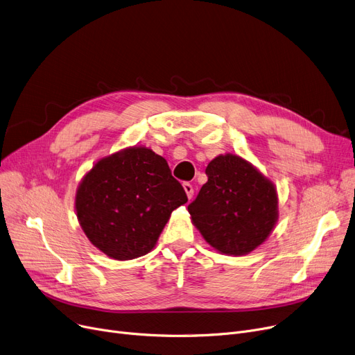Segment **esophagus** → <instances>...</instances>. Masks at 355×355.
Segmentation results:
<instances>
[{
	"mask_svg": "<svg viewBox=\"0 0 355 355\" xmlns=\"http://www.w3.org/2000/svg\"><path fill=\"white\" fill-rule=\"evenodd\" d=\"M182 187H184V191H185V194H187V197L191 200V198H193V194H194V189H193V185H191L190 182H184V184H182Z\"/></svg>",
	"mask_w": 355,
	"mask_h": 355,
	"instance_id": "34e87169",
	"label": "esophagus"
}]
</instances>
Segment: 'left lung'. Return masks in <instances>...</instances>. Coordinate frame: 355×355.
I'll list each match as a JSON object with an SVG mask.
<instances>
[{"label":"left lung","instance_id":"left-lung-1","mask_svg":"<svg viewBox=\"0 0 355 355\" xmlns=\"http://www.w3.org/2000/svg\"><path fill=\"white\" fill-rule=\"evenodd\" d=\"M207 182L189 204L194 226L216 250L241 256L260 246L277 220L275 185L237 155L216 157Z\"/></svg>","mask_w":355,"mask_h":355}]
</instances>
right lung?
I'll list each match as a JSON object with an SVG mask.
<instances>
[{
  "instance_id": "1",
  "label": "right lung",
  "mask_w": 355,
  "mask_h": 355,
  "mask_svg": "<svg viewBox=\"0 0 355 355\" xmlns=\"http://www.w3.org/2000/svg\"><path fill=\"white\" fill-rule=\"evenodd\" d=\"M187 201L166 161L134 146L102 158L85 175L76 213L93 246L130 260L153 250L171 213Z\"/></svg>"
}]
</instances>
